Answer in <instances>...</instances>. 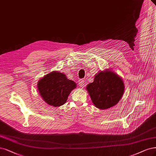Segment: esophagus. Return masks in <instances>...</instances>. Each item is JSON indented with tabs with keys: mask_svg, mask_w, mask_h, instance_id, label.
I'll return each instance as SVG.
<instances>
[{
	"mask_svg": "<svg viewBox=\"0 0 156 156\" xmlns=\"http://www.w3.org/2000/svg\"><path fill=\"white\" fill-rule=\"evenodd\" d=\"M79 85L80 88H83L84 85V81L82 79H80L79 80Z\"/></svg>",
	"mask_w": 156,
	"mask_h": 156,
	"instance_id": "esophagus-1",
	"label": "esophagus"
}]
</instances>
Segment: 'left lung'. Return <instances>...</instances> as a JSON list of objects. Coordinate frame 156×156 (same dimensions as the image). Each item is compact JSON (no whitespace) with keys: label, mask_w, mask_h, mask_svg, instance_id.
<instances>
[{"label":"left lung","mask_w":156,"mask_h":156,"mask_svg":"<svg viewBox=\"0 0 156 156\" xmlns=\"http://www.w3.org/2000/svg\"><path fill=\"white\" fill-rule=\"evenodd\" d=\"M86 89L96 108L106 110L119 103L125 92V84L116 73L106 69L96 73L94 82Z\"/></svg>","instance_id":"1"}]
</instances>
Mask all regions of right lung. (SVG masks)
Instances as JSON below:
<instances>
[{
  "mask_svg": "<svg viewBox=\"0 0 156 156\" xmlns=\"http://www.w3.org/2000/svg\"><path fill=\"white\" fill-rule=\"evenodd\" d=\"M76 87L73 80L68 79L66 74L58 71L46 74L37 83V90L42 100L54 107L65 103L69 94Z\"/></svg>",
  "mask_w": 156,
  "mask_h": 156,
  "instance_id": "add662e5",
  "label": "right lung"
}]
</instances>
